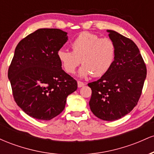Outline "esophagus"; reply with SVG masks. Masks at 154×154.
<instances>
[{
	"mask_svg": "<svg viewBox=\"0 0 154 154\" xmlns=\"http://www.w3.org/2000/svg\"><path fill=\"white\" fill-rule=\"evenodd\" d=\"M84 85L85 84L82 82H80V81H78V82H77V86H78V88H82Z\"/></svg>",
	"mask_w": 154,
	"mask_h": 154,
	"instance_id": "obj_1",
	"label": "esophagus"
}]
</instances>
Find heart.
<instances>
[{
	"label": "heart",
	"mask_w": 154,
	"mask_h": 154,
	"mask_svg": "<svg viewBox=\"0 0 154 154\" xmlns=\"http://www.w3.org/2000/svg\"><path fill=\"white\" fill-rule=\"evenodd\" d=\"M72 51L59 49L57 58L65 72L74 74L79 63L80 77L92 75L101 77L106 74L114 63L116 46L109 38H100L91 32L80 33L71 43Z\"/></svg>",
	"instance_id": "b5f03b06"
}]
</instances>
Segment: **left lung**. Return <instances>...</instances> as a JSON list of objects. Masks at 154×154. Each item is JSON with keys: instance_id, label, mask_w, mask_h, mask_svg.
Listing matches in <instances>:
<instances>
[{"instance_id": "8db88e82", "label": "left lung", "mask_w": 154, "mask_h": 154, "mask_svg": "<svg viewBox=\"0 0 154 154\" xmlns=\"http://www.w3.org/2000/svg\"><path fill=\"white\" fill-rule=\"evenodd\" d=\"M116 46L114 63L106 74L88 83L92 95L89 105L95 116L114 121L129 114L137 105L146 78V66L132 40L107 29Z\"/></svg>"}]
</instances>
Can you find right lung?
<instances>
[{
	"label": "right lung",
	"mask_w": 154,
	"mask_h": 154,
	"mask_svg": "<svg viewBox=\"0 0 154 154\" xmlns=\"http://www.w3.org/2000/svg\"><path fill=\"white\" fill-rule=\"evenodd\" d=\"M68 40L59 29H38L15 48L8 69L14 98L31 117L50 120L62 112L77 82L61 68L57 52Z\"/></svg>",
	"instance_id": "1"
}]
</instances>
